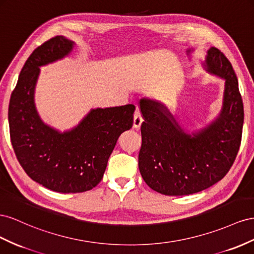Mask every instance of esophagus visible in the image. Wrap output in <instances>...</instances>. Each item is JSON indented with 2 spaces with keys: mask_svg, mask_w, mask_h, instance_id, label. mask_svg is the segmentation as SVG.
<instances>
[{
  "mask_svg": "<svg viewBox=\"0 0 254 254\" xmlns=\"http://www.w3.org/2000/svg\"><path fill=\"white\" fill-rule=\"evenodd\" d=\"M142 123V117H141V114H140V111L138 107H136L135 110V113H134V122H133V127L134 128L138 129L141 126Z\"/></svg>",
  "mask_w": 254,
  "mask_h": 254,
  "instance_id": "1",
  "label": "esophagus"
}]
</instances>
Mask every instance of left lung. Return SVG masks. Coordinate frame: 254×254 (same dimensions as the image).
<instances>
[{"mask_svg":"<svg viewBox=\"0 0 254 254\" xmlns=\"http://www.w3.org/2000/svg\"><path fill=\"white\" fill-rule=\"evenodd\" d=\"M205 70L224 78L222 108L218 117L192 136L184 132L163 103L143 98V117L138 167L152 190L166 195L199 192L220 181L233 165L240 150L244 104L231 63L212 47Z\"/></svg>","mask_w":254,"mask_h":254,"instance_id":"left-lung-1","label":"left lung"}]
</instances>
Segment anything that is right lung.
<instances>
[{
  "label": "right lung",
  "mask_w": 254,
  "mask_h": 254,
  "mask_svg": "<svg viewBox=\"0 0 254 254\" xmlns=\"http://www.w3.org/2000/svg\"><path fill=\"white\" fill-rule=\"evenodd\" d=\"M74 42L56 36L34 50L20 72L8 107L10 140L20 165L35 182L63 192H84L102 180L119 136L133 126L135 106L96 108L61 133L42 122L34 102L41 66L70 54Z\"/></svg>",
  "instance_id": "1"
}]
</instances>
